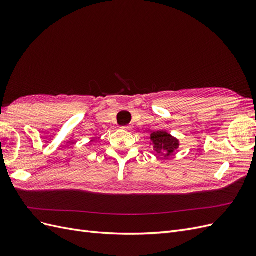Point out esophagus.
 Instances as JSON below:
<instances>
[{
    "label": "esophagus",
    "instance_id": "1",
    "mask_svg": "<svg viewBox=\"0 0 256 256\" xmlns=\"http://www.w3.org/2000/svg\"><path fill=\"white\" fill-rule=\"evenodd\" d=\"M122 130H126V131H129V130H130V127H129V126H122Z\"/></svg>",
    "mask_w": 256,
    "mask_h": 256
}]
</instances>
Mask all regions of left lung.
I'll use <instances>...</instances> for the list:
<instances>
[{
    "label": "left lung",
    "mask_w": 256,
    "mask_h": 256,
    "mask_svg": "<svg viewBox=\"0 0 256 256\" xmlns=\"http://www.w3.org/2000/svg\"><path fill=\"white\" fill-rule=\"evenodd\" d=\"M150 140L152 141L154 152L164 157H168L180 146V142H178L177 138H173L166 131L152 132L150 134Z\"/></svg>",
    "instance_id": "8db88e82"
}]
</instances>
